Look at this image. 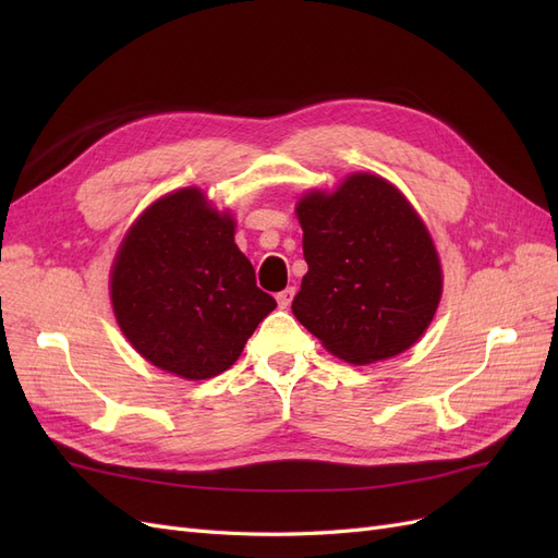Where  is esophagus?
Wrapping results in <instances>:
<instances>
[{
    "label": "esophagus",
    "mask_w": 558,
    "mask_h": 558,
    "mask_svg": "<svg viewBox=\"0 0 558 558\" xmlns=\"http://www.w3.org/2000/svg\"><path fill=\"white\" fill-rule=\"evenodd\" d=\"M293 298H295V289H293V286H289V289H283L281 293H277V302H279V307H281V310L291 307Z\"/></svg>",
    "instance_id": "esophagus-1"
}]
</instances>
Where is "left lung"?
<instances>
[{
	"mask_svg": "<svg viewBox=\"0 0 558 558\" xmlns=\"http://www.w3.org/2000/svg\"><path fill=\"white\" fill-rule=\"evenodd\" d=\"M310 265L293 314L332 356L369 365L410 349L442 295L430 232L393 183L356 172L300 197Z\"/></svg>",
	"mask_w": 558,
	"mask_h": 558,
	"instance_id": "obj_1",
	"label": "left lung"
}]
</instances>
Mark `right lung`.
<instances>
[{"label":"right lung","instance_id":"obj_1","mask_svg":"<svg viewBox=\"0 0 558 558\" xmlns=\"http://www.w3.org/2000/svg\"><path fill=\"white\" fill-rule=\"evenodd\" d=\"M111 305L150 365L197 381L226 373L277 302L234 244L232 214L199 189H181L128 230L111 267Z\"/></svg>","mask_w":558,"mask_h":558}]
</instances>
